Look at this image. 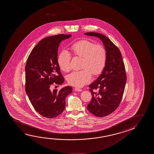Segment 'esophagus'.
<instances>
[{"instance_id":"obj_1","label":"esophagus","mask_w":154,"mask_h":154,"mask_svg":"<svg viewBox=\"0 0 154 154\" xmlns=\"http://www.w3.org/2000/svg\"><path fill=\"white\" fill-rule=\"evenodd\" d=\"M75 91H80V92H81V91H82V90L81 89V88H75Z\"/></svg>"}]
</instances>
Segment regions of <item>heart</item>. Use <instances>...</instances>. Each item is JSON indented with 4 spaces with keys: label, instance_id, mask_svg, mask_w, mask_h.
Listing matches in <instances>:
<instances>
[{
    "label": "heart",
    "instance_id": "b5f03b06",
    "mask_svg": "<svg viewBox=\"0 0 154 154\" xmlns=\"http://www.w3.org/2000/svg\"><path fill=\"white\" fill-rule=\"evenodd\" d=\"M73 55L82 57L81 70L75 71L66 76L71 85L82 87L91 81L93 76L101 74L106 66L107 51L102 45L96 44L88 40H81L72 43L70 47ZM71 56L66 50H62L57 57L58 66L64 72L71 69Z\"/></svg>",
    "mask_w": 154,
    "mask_h": 154
}]
</instances>
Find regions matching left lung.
I'll return each instance as SVG.
<instances>
[{"label": "left lung", "instance_id": "obj_1", "mask_svg": "<svg viewBox=\"0 0 154 154\" xmlns=\"http://www.w3.org/2000/svg\"><path fill=\"white\" fill-rule=\"evenodd\" d=\"M85 35L100 38L107 51L106 66L103 72L89 85L92 97L87 107L91 113L102 118L116 111L121 103L127 80L126 69L120 51L109 38L94 32Z\"/></svg>", "mask_w": 154, "mask_h": 154}]
</instances>
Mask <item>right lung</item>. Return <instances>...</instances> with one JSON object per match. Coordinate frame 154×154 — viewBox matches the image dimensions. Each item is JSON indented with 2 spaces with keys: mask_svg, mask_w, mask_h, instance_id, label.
Instances as JSON below:
<instances>
[{
  "mask_svg": "<svg viewBox=\"0 0 154 154\" xmlns=\"http://www.w3.org/2000/svg\"><path fill=\"white\" fill-rule=\"evenodd\" d=\"M71 35L58 34L44 38L33 48L25 66L26 92L36 111L42 116L53 118L66 107V98L72 88L66 86L51 91V86L64 81L57 62V51L62 41Z\"/></svg>",
  "mask_w": 154,
  "mask_h": 154,
  "instance_id": "obj_1",
  "label": "right lung"
}]
</instances>
